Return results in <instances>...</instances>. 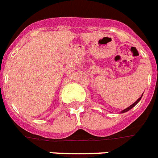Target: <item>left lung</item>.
Masks as SVG:
<instances>
[{
    "label": "left lung",
    "mask_w": 158,
    "mask_h": 158,
    "mask_svg": "<svg viewBox=\"0 0 158 158\" xmlns=\"http://www.w3.org/2000/svg\"><path fill=\"white\" fill-rule=\"evenodd\" d=\"M142 95H143V94H142ZM142 95H141V97H140V98H138V99L136 100V101H135V102H134L133 104H131V105L130 106H128V107H127V108H126V109H124V110H122V111H121V113H124V112H127V111H128L129 110H131V108H132V107H134V106H135L136 105V104H137L138 102H139L140 101V99H141V98H142Z\"/></svg>",
    "instance_id": "obj_1"
}]
</instances>
